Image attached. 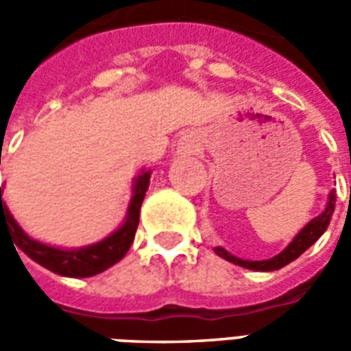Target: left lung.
<instances>
[{
    "label": "left lung",
    "mask_w": 351,
    "mask_h": 351,
    "mask_svg": "<svg viewBox=\"0 0 351 351\" xmlns=\"http://www.w3.org/2000/svg\"><path fill=\"white\" fill-rule=\"evenodd\" d=\"M335 203H337V193L335 190L329 193V201H327V205H325V210L316 218H312V220L304 226V228L297 233L291 243L287 244V248L284 252H280L278 256H274L271 259H263V261H248V259H241L235 258L233 254H229L228 250H223V248H214V252L220 256V258L228 259L229 263H235L239 267H244V269H252V271H278L282 267H286L287 263H291L293 259H297L301 256L302 252L308 250L312 244L316 243L319 237L324 235L325 229L329 226V221H331V216L335 213Z\"/></svg>",
    "instance_id": "obj_1"
}]
</instances>
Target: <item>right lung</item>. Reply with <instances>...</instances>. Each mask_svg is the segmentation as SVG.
<instances>
[{
    "mask_svg": "<svg viewBox=\"0 0 351 351\" xmlns=\"http://www.w3.org/2000/svg\"><path fill=\"white\" fill-rule=\"evenodd\" d=\"M150 173L152 171H143L141 175L133 180V195H131L130 206H128V216L120 228L116 229L112 235L103 239L99 243L90 244L84 248H75V250H64V248H54L49 244H43L39 241H34L32 237L24 233L16 220L12 218L9 208L1 201L0 186V231L5 228L11 231L14 246L32 258L35 263L43 265L45 269L62 274V276H71V278H86L99 272L107 271L108 267L118 263L120 259L128 254L131 243L135 239V231L138 226V213L143 199L150 184ZM14 248V250H16ZM19 254V252H16Z\"/></svg>",
    "mask_w": 351,
    "mask_h": 351,
    "instance_id": "add662e5",
    "label": "right lung"
}]
</instances>
